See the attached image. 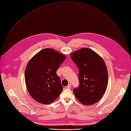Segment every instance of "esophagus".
Returning a JSON list of instances; mask_svg holds the SVG:
<instances>
[{"instance_id":"esophagus-1","label":"esophagus","mask_w":131,"mask_h":131,"mask_svg":"<svg viewBox=\"0 0 131 131\" xmlns=\"http://www.w3.org/2000/svg\"><path fill=\"white\" fill-rule=\"evenodd\" d=\"M71 87V84L70 83H69V84H68L67 86V87H66V88H68V89H70Z\"/></svg>"}]
</instances>
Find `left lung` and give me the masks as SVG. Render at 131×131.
<instances>
[{"mask_svg":"<svg viewBox=\"0 0 131 131\" xmlns=\"http://www.w3.org/2000/svg\"><path fill=\"white\" fill-rule=\"evenodd\" d=\"M79 70V86L74 89L76 98L86 105L101 100L107 88L108 73L101 57L89 48H82L71 54Z\"/></svg>","mask_w":131,"mask_h":131,"instance_id":"8db88e82","label":"left lung"}]
</instances>
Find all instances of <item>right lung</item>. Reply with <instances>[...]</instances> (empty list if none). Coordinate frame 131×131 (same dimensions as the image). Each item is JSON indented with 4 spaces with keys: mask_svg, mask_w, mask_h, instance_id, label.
<instances>
[{
    "mask_svg": "<svg viewBox=\"0 0 131 131\" xmlns=\"http://www.w3.org/2000/svg\"><path fill=\"white\" fill-rule=\"evenodd\" d=\"M66 56L51 49H44L30 59L25 78L30 95L39 103L48 104L57 99L63 87L56 73Z\"/></svg>",
    "mask_w": 131,
    "mask_h": 131,
    "instance_id": "right-lung-1",
    "label": "right lung"
}]
</instances>
